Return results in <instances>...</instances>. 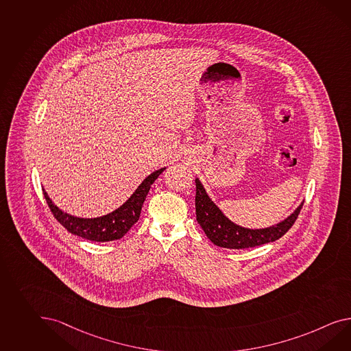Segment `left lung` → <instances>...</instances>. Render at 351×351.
Wrapping results in <instances>:
<instances>
[{"mask_svg": "<svg viewBox=\"0 0 351 351\" xmlns=\"http://www.w3.org/2000/svg\"><path fill=\"white\" fill-rule=\"evenodd\" d=\"M196 219L207 238L217 247L243 250L275 242L295 223L303 204L279 224L265 229H247L232 223L207 196L201 182L196 178Z\"/></svg>", "mask_w": 351, "mask_h": 351, "instance_id": "obj_1", "label": "left lung"}]
</instances>
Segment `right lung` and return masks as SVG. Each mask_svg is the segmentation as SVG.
<instances>
[{
	"mask_svg": "<svg viewBox=\"0 0 351 351\" xmlns=\"http://www.w3.org/2000/svg\"><path fill=\"white\" fill-rule=\"evenodd\" d=\"M164 171L165 168H162L152 173L147 178H145L144 182L134 192V195L128 198L122 206L118 207L116 211L110 213L108 215L94 219H81L69 215L54 205L45 189L43 193L45 201L57 221L64 226V229H67L70 233L93 242H110L121 239L138 220L149 189Z\"/></svg>",
	"mask_w": 351,
	"mask_h": 351,
	"instance_id": "add662e5",
	"label": "right lung"
}]
</instances>
